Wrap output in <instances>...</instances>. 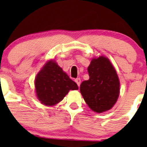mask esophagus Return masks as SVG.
Wrapping results in <instances>:
<instances>
[{"mask_svg": "<svg viewBox=\"0 0 147 147\" xmlns=\"http://www.w3.org/2000/svg\"><path fill=\"white\" fill-rule=\"evenodd\" d=\"M75 82L76 83H77V86H80V84H81V79H80V78H77L75 79Z\"/></svg>", "mask_w": 147, "mask_h": 147, "instance_id": "34e87169", "label": "esophagus"}]
</instances>
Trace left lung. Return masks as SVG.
I'll list each match as a JSON object with an SVG mask.
<instances>
[{"label":"left lung","mask_w":147,"mask_h":147,"mask_svg":"<svg viewBox=\"0 0 147 147\" xmlns=\"http://www.w3.org/2000/svg\"><path fill=\"white\" fill-rule=\"evenodd\" d=\"M89 79L80 85V92L92 111L110 110L119 95V81L116 70L108 58L100 56L91 61L88 68Z\"/></svg>","instance_id":"obj_1"}]
</instances>
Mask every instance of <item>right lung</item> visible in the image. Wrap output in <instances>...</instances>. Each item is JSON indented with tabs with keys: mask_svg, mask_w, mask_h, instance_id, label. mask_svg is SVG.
<instances>
[{
	"mask_svg": "<svg viewBox=\"0 0 147 147\" xmlns=\"http://www.w3.org/2000/svg\"><path fill=\"white\" fill-rule=\"evenodd\" d=\"M34 85L37 98L46 106L60 102L69 90H78L77 84L52 60L47 62L37 74Z\"/></svg>",
	"mask_w": 147,
	"mask_h": 147,
	"instance_id": "add662e5",
	"label": "right lung"
}]
</instances>
